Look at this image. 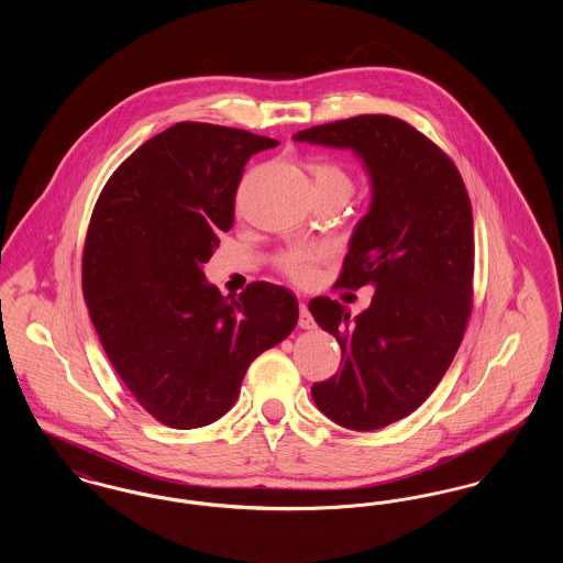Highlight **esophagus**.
Here are the masks:
<instances>
[{
    "label": "esophagus",
    "mask_w": 563,
    "mask_h": 563,
    "mask_svg": "<svg viewBox=\"0 0 563 563\" xmlns=\"http://www.w3.org/2000/svg\"><path fill=\"white\" fill-rule=\"evenodd\" d=\"M299 327L301 329H312L314 327V319H312V314H310V310L303 301L299 303Z\"/></svg>",
    "instance_id": "34e87169"
}]
</instances>
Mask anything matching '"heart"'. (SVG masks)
Instances as JSON below:
<instances>
[{
  "instance_id": "1",
  "label": "heart",
  "mask_w": 563,
  "mask_h": 563,
  "mask_svg": "<svg viewBox=\"0 0 563 563\" xmlns=\"http://www.w3.org/2000/svg\"><path fill=\"white\" fill-rule=\"evenodd\" d=\"M310 175L314 181L317 196H340L349 200L352 194V177L349 170L338 162L319 161L310 164ZM329 249L317 246V244H297L280 251L274 257L276 269L289 278L297 287H310L319 278V266L327 262Z\"/></svg>"
}]
</instances>
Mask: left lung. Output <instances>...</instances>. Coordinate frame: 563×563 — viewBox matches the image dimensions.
<instances>
[{"mask_svg": "<svg viewBox=\"0 0 563 563\" xmlns=\"http://www.w3.org/2000/svg\"><path fill=\"white\" fill-rule=\"evenodd\" d=\"M354 150L374 200L356 225L335 287L374 285L372 306L314 297V321L342 346V367L312 386L327 418L352 430L384 429L427 401L454 361L473 312V209L454 161L427 134L384 113L295 134Z\"/></svg>", "mask_w": 563, "mask_h": 563, "instance_id": "left-lung-1", "label": "left lung"}]
</instances>
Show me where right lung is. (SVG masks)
<instances>
[{
	"instance_id": "1",
	"label": "right lung",
	"mask_w": 563,
	"mask_h": 563,
	"mask_svg": "<svg viewBox=\"0 0 563 563\" xmlns=\"http://www.w3.org/2000/svg\"><path fill=\"white\" fill-rule=\"evenodd\" d=\"M278 141L179 122L145 141L101 189L81 255V294L111 367L170 429L213 424L242 377L297 324L295 295L264 280L223 297L202 266L234 225L244 164Z\"/></svg>"
}]
</instances>
